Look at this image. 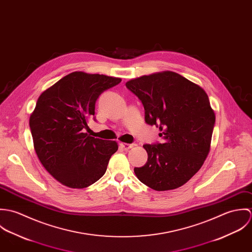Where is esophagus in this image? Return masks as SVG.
Wrapping results in <instances>:
<instances>
[{"label":"esophagus","mask_w":252,"mask_h":252,"mask_svg":"<svg viewBox=\"0 0 252 252\" xmlns=\"http://www.w3.org/2000/svg\"><path fill=\"white\" fill-rule=\"evenodd\" d=\"M120 145H121L122 148L125 149V150H129V149H131V148L133 147V144H126V143H121Z\"/></svg>","instance_id":"1"}]
</instances>
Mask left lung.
Instances as JSON below:
<instances>
[{
	"instance_id": "8db88e82",
	"label": "left lung",
	"mask_w": 252,
	"mask_h": 252,
	"mask_svg": "<svg viewBox=\"0 0 252 252\" xmlns=\"http://www.w3.org/2000/svg\"><path fill=\"white\" fill-rule=\"evenodd\" d=\"M143 103L145 122L159 127L162 144H144L147 162L137 178L156 191L179 188L203 166L211 149L216 114L206 91L171 71L126 82Z\"/></svg>"
}]
</instances>
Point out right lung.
<instances>
[{
	"instance_id": "add662e5",
	"label": "right lung",
	"mask_w": 252,
	"mask_h": 252,
	"mask_svg": "<svg viewBox=\"0 0 252 252\" xmlns=\"http://www.w3.org/2000/svg\"><path fill=\"white\" fill-rule=\"evenodd\" d=\"M120 81L73 72L39 95L29 121L34 148L45 170L63 185L85 188L105 175L118 144L91 137L84 129L95 114L98 97Z\"/></svg>"
}]
</instances>
